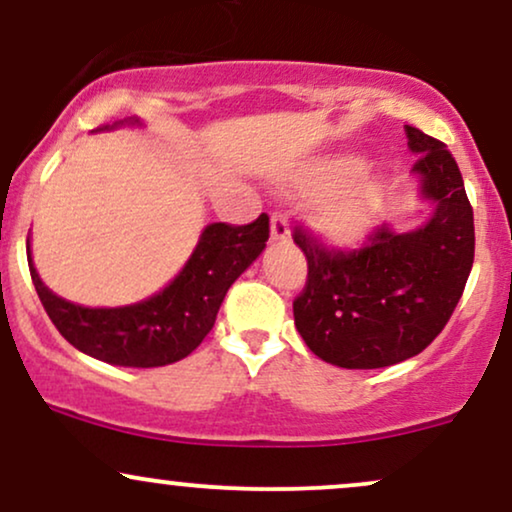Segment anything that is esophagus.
<instances>
[{
    "label": "esophagus",
    "mask_w": 512,
    "mask_h": 512,
    "mask_svg": "<svg viewBox=\"0 0 512 512\" xmlns=\"http://www.w3.org/2000/svg\"><path fill=\"white\" fill-rule=\"evenodd\" d=\"M270 239L273 242H287L290 239V222H287L285 213L270 215Z\"/></svg>",
    "instance_id": "esophagus-1"
}]
</instances>
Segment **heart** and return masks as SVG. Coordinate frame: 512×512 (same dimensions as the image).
Here are the masks:
<instances>
[{
  "mask_svg": "<svg viewBox=\"0 0 512 512\" xmlns=\"http://www.w3.org/2000/svg\"><path fill=\"white\" fill-rule=\"evenodd\" d=\"M362 162L354 158H335L311 165L299 186L306 191H316V201L311 206L316 227L328 239L338 244L357 242L374 220L378 203H381V184L371 179H353Z\"/></svg>",
  "mask_w": 512,
  "mask_h": 512,
  "instance_id": "heart-1",
  "label": "heart"
}]
</instances>
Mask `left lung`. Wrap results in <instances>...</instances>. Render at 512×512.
Wrapping results in <instances>:
<instances>
[{"label": "left lung", "mask_w": 512, "mask_h": 512, "mask_svg": "<svg viewBox=\"0 0 512 512\" xmlns=\"http://www.w3.org/2000/svg\"><path fill=\"white\" fill-rule=\"evenodd\" d=\"M412 172L434 203L424 227H376L359 249H328L304 225L306 285L294 299V326L306 347L342 369H381L414 357L446 328L474 263V215L446 143L407 124Z\"/></svg>", "instance_id": "1"}]
</instances>
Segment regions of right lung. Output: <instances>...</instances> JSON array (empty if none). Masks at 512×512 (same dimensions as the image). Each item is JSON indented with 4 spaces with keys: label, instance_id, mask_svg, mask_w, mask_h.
<instances>
[{
    "label": "right lung",
    "instance_id": "1",
    "mask_svg": "<svg viewBox=\"0 0 512 512\" xmlns=\"http://www.w3.org/2000/svg\"><path fill=\"white\" fill-rule=\"evenodd\" d=\"M131 122L138 124V119ZM268 237L266 213L249 225L213 222L203 230L182 273L165 290L119 309H88L66 302L42 285L33 258H28V268L47 316L66 342L100 362L150 369L179 362L201 345L227 290L266 249Z\"/></svg>",
    "mask_w": 512,
    "mask_h": 512
}]
</instances>
